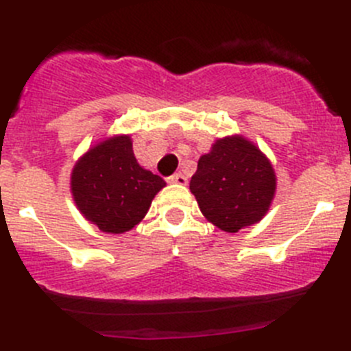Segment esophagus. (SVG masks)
<instances>
[{
	"label": "esophagus",
	"instance_id": "esophagus-1",
	"mask_svg": "<svg viewBox=\"0 0 351 351\" xmlns=\"http://www.w3.org/2000/svg\"><path fill=\"white\" fill-rule=\"evenodd\" d=\"M169 183H176V185H186V182H189V178H186L183 173H175L173 176H169L168 178Z\"/></svg>",
	"mask_w": 351,
	"mask_h": 351
}]
</instances>
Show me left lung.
<instances>
[{
    "label": "left lung",
    "instance_id": "8db88e82",
    "mask_svg": "<svg viewBox=\"0 0 351 351\" xmlns=\"http://www.w3.org/2000/svg\"><path fill=\"white\" fill-rule=\"evenodd\" d=\"M277 178L274 166L251 141L229 136L200 156L190 192L208 222L226 232L256 224L270 208Z\"/></svg>",
    "mask_w": 351,
    "mask_h": 351
}]
</instances>
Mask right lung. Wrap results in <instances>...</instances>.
<instances>
[{"instance_id":"1","label":"right lung","mask_w":351,"mask_h":351,"mask_svg":"<svg viewBox=\"0 0 351 351\" xmlns=\"http://www.w3.org/2000/svg\"><path fill=\"white\" fill-rule=\"evenodd\" d=\"M166 186L137 162L130 136H113L81 156L71 173V193L84 219L110 234L139 224Z\"/></svg>"}]
</instances>
